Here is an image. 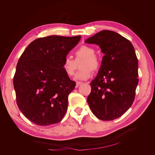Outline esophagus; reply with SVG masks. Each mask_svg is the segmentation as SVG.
<instances>
[{"label": "esophagus", "instance_id": "esophagus-1", "mask_svg": "<svg viewBox=\"0 0 155 155\" xmlns=\"http://www.w3.org/2000/svg\"><path fill=\"white\" fill-rule=\"evenodd\" d=\"M82 84V83L81 82H79V81H78V82H76V88H78L79 85H81Z\"/></svg>", "mask_w": 155, "mask_h": 155}]
</instances>
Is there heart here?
Returning a JSON list of instances; mask_svg holds the SVG:
<instances>
[{
    "instance_id": "1",
    "label": "heart",
    "mask_w": 155,
    "mask_h": 155,
    "mask_svg": "<svg viewBox=\"0 0 155 155\" xmlns=\"http://www.w3.org/2000/svg\"><path fill=\"white\" fill-rule=\"evenodd\" d=\"M75 61L69 57L64 58L61 67L67 76L72 77L76 70V62L83 59L81 65L82 70L76 74L75 77L76 80H87L92 76V70L97 71L101 67L100 60L95 55V50L91 46L87 45L80 46L75 52Z\"/></svg>"
}]
</instances>
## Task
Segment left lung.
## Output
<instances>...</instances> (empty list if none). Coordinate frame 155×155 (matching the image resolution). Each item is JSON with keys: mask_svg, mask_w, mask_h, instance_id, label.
I'll use <instances>...</instances> for the list:
<instances>
[{"mask_svg": "<svg viewBox=\"0 0 155 155\" xmlns=\"http://www.w3.org/2000/svg\"><path fill=\"white\" fill-rule=\"evenodd\" d=\"M99 45L105 55L97 76L91 83L87 97L98 119L110 121L132 105L138 83V62L132 43L118 33L102 30L85 41Z\"/></svg>", "mask_w": 155, "mask_h": 155, "instance_id": "8db88e82", "label": "left lung"}]
</instances>
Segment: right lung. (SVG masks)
<instances>
[{"mask_svg": "<svg viewBox=\"0 0 155 155\" xmlns=\"http://www.w3.org/2000/svg\"><path fill=\"white\" fill-rule=\"evenodd\" d=\"M81 36L50 35L32 41L18 59L13 87L18 109L41 126L59 123L66 113L68 96L76 86L62 68Z\"/></svg>", "mask_w": 155, "mask_h": 155, "instance_id": "obj_1", "label": "right lung"}]
</instances>
